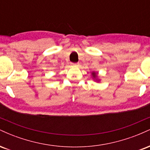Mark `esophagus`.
<instances>
[{
    "label": "esophagus",
    "instance_id": "1",
    "mask_svg": "<svg viewBox=\"0 0 150 150\" xmlns=\"http://www.w3.org/2000/svg\"><path fill=\"white\" fill-rule=\"evenodd\" d=\"M71 65H73V66H77V65H78V63H71Z\"/></svg>",
    "mask_w": 150,
    "mask_h": 150
}]
</instances>
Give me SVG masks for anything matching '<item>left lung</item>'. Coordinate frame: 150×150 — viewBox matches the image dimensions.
<instances>
[{
  "mask_svg": "<svg viewBox=\"0 0 150 150\" xmlns=\"http://www.w3.org/2000/svg\"><path fill=\"white\" fill-rule=\"evenodd\" d=\"M92 75L93 77H94V79H97V73H96L95 72H92ZM97 81H99V80H97Z\"/></svg>",
  "mask_w": 150,
  "mask_h": 150,
  "instance_id": "left-lung-1",
  "label": "left lung"
}]
</instances>
